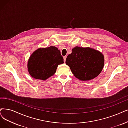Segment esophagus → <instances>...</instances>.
<instances>
[{
    "mask_svg": "<svg viewBox=\"0 0 128 128\" xmlns=\"http://www.w3.org/2000/svg\"><path fill=\"white\" fill-rule=\"evenodd\" d=\"M66 58H67V57H66V56H64V62H65V61H66Z\"/></svg>",
    "mask_w": 128,
    "mask_h": 128,
    "instance_id": "1",
    "label": "esophagus"
}]
</instances>
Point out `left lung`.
<instances>
[{
  "instance_id": "1",
  "label": "left lung",
  "mask_w": 128,
  "mask_h": 128,
  "mask_svg": "<svg viewBox=\"0 0 128 128\" xmlns=\"http://www.w3.org/2000/svg\"><path fill=\"white\" fill-rule=\"evenodd\" d=\"M104 58V54L99 50L76 46L67 56L66 64L76 78L89 81L96 77L102 70Z\"/></svg>"
}]
</instances>
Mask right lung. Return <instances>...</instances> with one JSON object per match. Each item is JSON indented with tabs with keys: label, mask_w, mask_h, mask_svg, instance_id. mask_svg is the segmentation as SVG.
Wrapping results in <instances>:
<instances>
[{
	"label": "right lung",
	"mask_w": 128,
	"mask_h": 128,
	"mask_svg": "<svg viewBox=\"0 0 128 128\" xmlns=\"http://www.w3.org/2000/svg\"><path fill=\"white\" fill-rule=\"evenodd\" d=\"M64 62L63 57L57 47L40 48L30 56L28 71L33 78L46 80L55 74L59 64Z\"/></svg>",
	"instance_id": "right-lung-1"
}]
</instances>
